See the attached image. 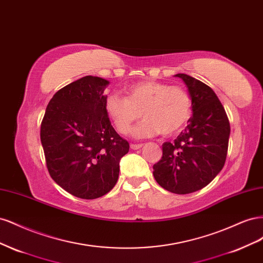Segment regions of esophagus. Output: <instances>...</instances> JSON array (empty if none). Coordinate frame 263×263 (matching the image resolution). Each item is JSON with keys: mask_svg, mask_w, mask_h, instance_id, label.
<instances>
[{"mask_svg": "<svg viewBox=\"0 0 263 263\" xmlns=\"http://www.w3.org/2000/svg\"><path fill=\"white\" fill-rule=\"evenodd\" d=\"M142 147V144H132L130 145V148L133 150H137V149H140Z\"/></svg>", "mask_w": 263, "mask_h": 263, "instance_id": "34e87169", "label": "esophagus"}]
</instances>
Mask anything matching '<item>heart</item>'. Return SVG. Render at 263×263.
<instances>
[{
    "instance_id": "heart-1",
    "label": "heart",
    "mask_w": 263,
    "mask_h": 263,
    "mask_svg": "<svg viewBox=\"0 0 263 263\" xmlns=\"http://www.w3.org/2000/svg\"><path fill=\"white\" fill-rule=\"evenodd\" d=\"M126 98L116 93L105 99V110L116 130L126 135L141 117L145 118L133 134L137 138L153 137L161 133L172 136L189 122L192 113V100L181 85H169L158 81H142L125 91Z\"/></svg>"
}]
</instances>
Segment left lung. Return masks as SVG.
<instances>
[{"label": "left lung", "mask_w": 263, "mask_h": 263, "mask_svg": "<svg viewBox=\"0 0 263 263\" xmlns=\"http://www.w3.org/2000/svg\"><path fill=\"white\" fill-rule=\"evenodd\" d=\"M176 77L187 86L193 115L177 139L163 142L154 177L169 192L189 194L205 187L222 169L230 125L224 106L209 85L184 73Z\"/></svg>", "instance_id": "8db88e82"}]
</instances>
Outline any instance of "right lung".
<instances>
[{"label": "right lung", "instance_id": "obj_1", "mask_svg": "<svg viewBox=\"0 0 263 263\" xmlns=\"http://www.w3.org/2000/svg\"><path fill=\"white\" fill-rule=\"evenodd\" d=\"M107 84L105 79L86 76L63 86L47 105L41 125L50 177L84 200L101 197L115 186L119 160L129 150L105 110Z\"/></svg>", "mask_w": 263, "mask_h": 263}]
</instances>
